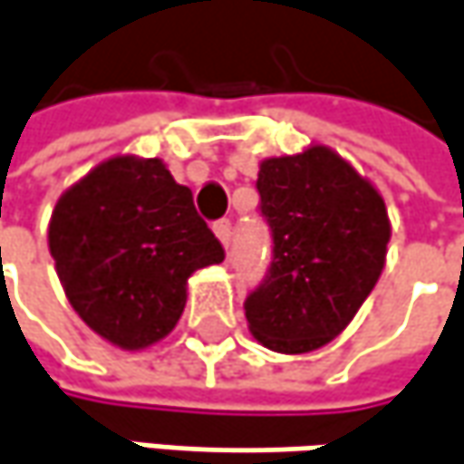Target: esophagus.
<instances>
[{
	"instance_id": "esophagus-1",
	"label": "esophagus",
	"mask_w": 464,
	"mask_h": 464,
	"mask_svg": "<svg viewBox=\"0 0 464 464\" xmlns=\"http://www.w3.org/2000/svg\"><path fill=\"white\" fill-rule=\"evenodd\" d=\"M214 235L219 237V243L227 247L229 245V240H232V221L229 219H221L214 224Z\"/></svg>"
}]
</instances>
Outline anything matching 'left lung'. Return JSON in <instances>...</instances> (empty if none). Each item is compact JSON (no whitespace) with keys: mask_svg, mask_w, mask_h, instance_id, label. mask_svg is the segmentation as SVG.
Instances as JSON below:
<instances>
[{"mask_svg":"<svg viewBox=\"0 0 464 464\" xmlns=\"http://www.w3.org/2000/svg\"><path fill=\"white\" fill-rule=\"evenodd\" d=\"M256 188L274 258L245 300L247 329L274 353H313L347 329L382 276L383 198L329 146L264 159Z\"/></svg>","mask_w":464,"mask_h":464,"instance_id":"left-lung-1","label":"left lung"}]
</instances>
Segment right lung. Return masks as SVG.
<instances>
[{
  "mask_svg": "<svg viewBox=\"0 0 464 464\" xmlns=\"http://www.w3.org/2000/svg\"><path fill=\"white\" fill-rule=\"evenodd\" d=\"M49 253L75 313L128 353L169 334L190 274L224 261L190 188L140 156H111L59 196Z\"/></svg>",
  "mask_w": 464,
  "mask_h": 464,
  "instance_id": "obj_1",
  "label": "right lung"
}]
</instances>
